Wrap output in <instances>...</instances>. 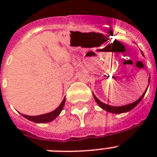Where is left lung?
Listing matches in <instances>:
<instances>
[{
  "mask_svg": "<svg viewBox=\"0 0 157 157\" xmlns=\"http://www.w3.org/2000/svg\"><path fill=\"white\" fill-rule=\"evenodd\" d=\"M141 54H142V55L144 56V54L142 52H141ZM149 82H150V75H149ZM147 89H148V87H147L146 90H145V91L144 92V94L141 95V97L138 100V101H134V102H133V103H131V104H129V105H123V106H111V105H107V104H105V103H103V102H101V101H100V100L98 99V98H97V97H96L94 94H93V95H94V99H95L96 102L98 103V106L101 107V109H104V110H105V111H107V112H111V113H114V114H121V113H124V112H129V111L132 110L134 108H135V107L137 106L138 104H139L140 101L142 100V98H144V96H145V93H146V91H147Z\"/></svg>",
  "mask_w": 157,
  "mask_h": 157,
  "instance_id": "8db88e82",
  "label": "left lung"
}]
</instances>
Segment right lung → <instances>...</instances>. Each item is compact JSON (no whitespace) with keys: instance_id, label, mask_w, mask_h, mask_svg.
I'll return each instance as SVG.
<instances>
[{"instance_id":"1","label":"right lung","mask_w":157,"mask_h":157,"mask_svg":"<svg viewBox=\"0 0 157 157\" xmlns=\"http://www.w3.org/2000/svg\"><path fill=\"white\" fill-rule=\"evenodd\" d=\"M65 101H66V99H65L64 98L57 109H56L54 111H52V112L46 113V114L39 115V116H27V115H23V114L21 115L24 118L27 119V120H30V121L34 122V123H48V122H51L52 121V120H55V119H56L59 114H60V112H61V111L63 110V106H64Z\"/></svg>"}]
</instances>
